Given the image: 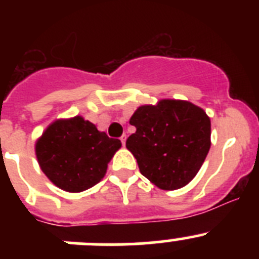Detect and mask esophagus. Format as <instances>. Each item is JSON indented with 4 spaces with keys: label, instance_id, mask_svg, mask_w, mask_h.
Returning a JSON list of instances; mask_svg holds the SVG:
<instances>
[{
    "label": "esophagus",
    "instance_id": "obj_1",
    "mask_svg": "<svg viewBox=\"0 0 259 259\" xmlns=\"http://www.w3.org/2000/svg\"><path fill=\"white\" fill-rule=\"evenodd\" d=\"M125 140H127V136H125V135H123V136L120 137V141H122L123 145H125Z\"/></svg>",
    "mask_w": 259,
    "mask_h": 259
}]
</instances>
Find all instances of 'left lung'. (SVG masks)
Returning <instances> with one entry per match:
<instances>
[{"mask_svg": "<svg viewBox=\"0 0 259 259\" xmlns=\"http://www.w3.org/2000/svg\"><path fill=\"white\" fill-rule=\"evenodd\" d=\"M130 124L136 132L125 146L158 188L175 191L197 175L211 145V123L203 109L183 100H159L137 107Z\"/></svg>", "mask_w": 259, "mask_h": 259, "instance_id": "obj_1", "label": "left lung"}]
</instances>
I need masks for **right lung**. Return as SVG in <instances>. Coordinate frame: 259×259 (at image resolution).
I'll use <instances>...</instances> for the list:
<instances>
[{
  "mask_svg": "<svg viewBox=\"0 0 259 259\" xmlns=\"http://www.w3.org/2000/svg\"><path fill=\"white\" fill-rule=\"evenodd\" d=\"M122 143L98 131L76 115L57 119L37 139L35 152L40 168L62 191L77 193L104 179L107 164Z\"/></svg>",
  "mask_w": 259,
  "mask_h": 259,
  "instance_id": "right-lung-1",
  "label": "right lung"
}]
</instances>
